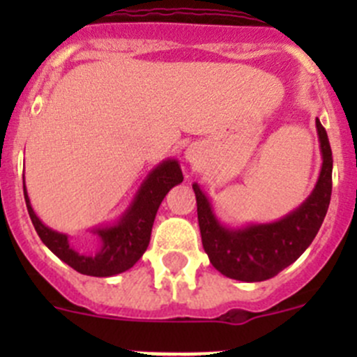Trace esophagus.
<instances>
[{
	"instance_id": "obj_1",
	"label": "esophagus",
	"mask_w": 357,
	"mask_h": 357,
	"mask_svg": "<svg viewBox=\"0 0 357 357\" xmlns=\"http://www.w3.org/2000/svg\"><path fill=\"white\" fill-rule=\"evenodd\" d=\"M185 158L186 162H190V164H199L202 160V149L199 145H190L188 149L185 150Z\"/></svg>"
}]
</instances>
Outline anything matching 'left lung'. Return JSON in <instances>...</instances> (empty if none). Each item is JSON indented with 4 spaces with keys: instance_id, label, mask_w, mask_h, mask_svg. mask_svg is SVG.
Returning <instances> with one entry per match:
<instances>
[{
    "instance_id": "obj_1",
    "label": "left lung",
    "mask_w": 357,
    "mask_h": 357,
    "mask_svg": "<svg viewBox=\"0 0 357 357\" xmlns=\"http://www.w3.org/2000/svg\"><path fill=\"white\" fill-rule=\"evenodd\" d=\"M316 131L323 160L318 181L307 199L276 221L226 226L215 215L211 199L199 183L192 185L202 245L221 275L247 283L264 282L297 261L318 235L332 197L333 157L319 119H316Z\"/></svg>"
}]
</instances>
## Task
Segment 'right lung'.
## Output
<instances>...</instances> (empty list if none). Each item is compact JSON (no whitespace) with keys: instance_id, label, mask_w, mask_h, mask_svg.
<instances>
[{"instance_id":"right-lung-1","label":"right lung","mask_w":357,"mask_h":357,"mask_svg":"<svg viewBox=\"0 0 357 357\" xmlns=\"http://www.w3.org/2000/svg\"><path fill=\"white\" fill-rule=\"evenodd\" d=\"M181 181L183 172L178 158H165L158 162L143 179L126 211L115 221L89 229L95 238L79 247L70 242L68 233L50 228L36 215L25 181L24 197L39 238L60 261L81 275L109 278L131 269L145 254L158 207L169 190Z\"/></svg>"}]
</instances>
